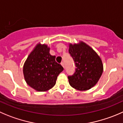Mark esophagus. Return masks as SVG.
<instances>
[{
	"mask_svg": "<svg viewBox=\"0 0 123 123\" xmlns=\"http://www.w3.org/2000/svg\"><path fill=\"white\" fill-rule=\"evenodd\" d=\"M61 65H62V66L64 68V63L63 62H61Z\"/></svg>",
	"mask_w": 123,
	"mask_h": 123,
	"instance_id": "esophagus-1",
	"label": "esophagus"
}]
</instances>
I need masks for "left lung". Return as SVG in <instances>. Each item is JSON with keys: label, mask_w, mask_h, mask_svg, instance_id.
Wrapping results in <instances>:
<instances>
[{"label": "left lung", "mask_w": 123, "mask_h": 123, "mask_svg": "<svg viewBox=\"0 0 123 123\" xmlns=\"http://www.w3.org/2000/svg\"><path fill=\"white\" fill-rule=\"evenodd\" d=\"M69 53L73 58L76 68L68 76L70 86L79 91H86L96 85L103 71L102 59L91 46L82 41L68 44Z\"/></svg>", "instance_id": "left-lung-1"}]
</instances>
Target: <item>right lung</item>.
<instances>
[{"instance_id": "add662e5", "label": "right lung", "mask_w": 123, "mask_h": 123, "mask_svg": "<svg viewBox=\"0 0 123 123\" xmlns=\"http://www.w3.org/2000/svg\"><path fill=\"white\" fill-rule=\"evenodd\" d=\"M51 55L50 47L38 43L27 56L23 67L24 78L29 86L38 92L53 88L64 68Z\"/></svg>"}]
</instances>
